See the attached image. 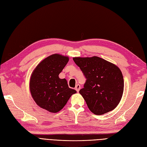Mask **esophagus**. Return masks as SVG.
I'll return each mask as SVG.
<instances>
[{
	"label": "esophagus",
	"instance_id": "1",
	"mask_svg": "<svg viewBox=\"0 0 147 147\" xmlns=\"http://www.w3.org/2000/svg\"><path fill=\"white\" fill-rule=\"evenodd\" d=\"M80 86L79 84H77L76 86V87H75L76 90L78 92L80 90Z\"/></svg>",
	"mask_w": 147,
	"mask_h": 147
}]
</instances>
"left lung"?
Segmentation results:
<instances>
[{
    "instance_id": "1",
    "label": "left lung",
    "mask_w": 147,
    "mask_h": 147,
    "mask_svg": "<svg viewBox=\"0 0 147 147\" xmlns=\"http://www.w3.org/2000/svg\"><path fill=\"white\" fill-rule=\"evenodd\" d=\"M87 80L79 93L92 112L102 115L118 106L124 90V80L117 65L96 56L73 57Z\"/></svg>"
}]
</instances>
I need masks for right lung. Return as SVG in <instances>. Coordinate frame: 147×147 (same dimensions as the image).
Returning a JSON list of instances; mask_svg holds the SVG:
<instances>
[{"label":"right lung","mask_w":147,"mask_h":147,"mask_svg":"<svg viewBox=\"0 0 147 147\" xmlns=\"http://www.w3.org/2000/svg\"><path fill=\"white\" fill-rule=\"evenodd\" d=\"M68 61V56L51 55L42 60L31 74L29 87L32 98L39 107L51 113L61 111L76 93L69 88L67 80L59 77Z\"/></svg>","instance_id":"obj_1"}]
</instances>
